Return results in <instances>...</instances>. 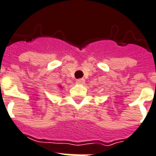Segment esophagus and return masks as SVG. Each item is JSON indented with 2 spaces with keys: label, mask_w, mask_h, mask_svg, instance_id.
I'll use <instances>...</instances> for the list:
<instances>
[{
  "label": "esophagus",
  "mask_w": 156,
  "mask_h": 156,
  "mask_svg": "<svg viewBox=\"0 0 156 156\" xmlns=\"http://www.w3.org/2000/svg\"><path fill=\"white\" fill-rule=\"evenodd\" d=\"M85 82V80L83 78H80V79H77L76 80V83L77 84H83Z\"/></svg>",
  "instance_id": "34e87169"
}]
</instances>
